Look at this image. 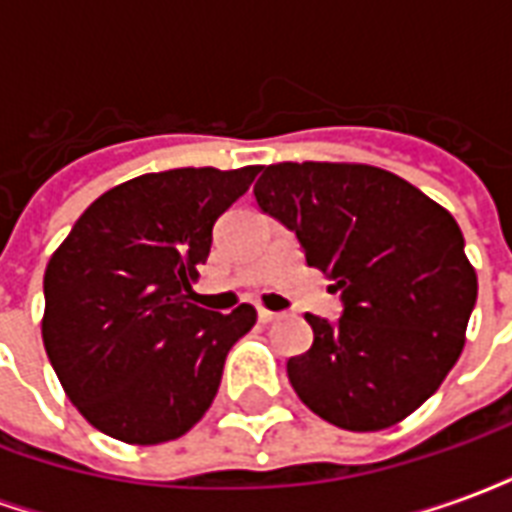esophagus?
<instances>
[{
	"label": "esophagus",
	"instance_id": "34e87169",
	"mask_svg": "<svg viewBox=\"0 0 512 512\" xmlns=\"http://www.w3.org/2000/svg\"><path fill=\"white\" fill-rule=\"evenodd\" d=\"M277 318H279L277 312L263 310V307H260V310H257V321H260V323H271V321H277Z\"/></svg>",
	"mask_w": 512,
	"mask_h": 512
}]
</instances>
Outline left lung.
<instances>
[{
    "instance_id": "obj_1",
    "label": "left lung",
    "mask_w": 512,
    "mask_h": 512,
    "mask_svg": "<svg viewBox=\"0 0 512 512\" xmlns=\"http://www.w3.org/2000/svg\"><path fill=\"white\" fill-rule=\"evenodd\" d=\"M255 200L296 233L307 266L343 301L340 321L304 315L315 340L288 362L301 403L356 433L397 425L439 389L466 343L477 274L458 222L367 164H271Z\"/></svg>"
}]
</instances>
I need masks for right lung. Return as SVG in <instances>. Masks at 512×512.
<instances>
[{"label": "right lung", "mask_w": 512, "mask_h": 512, "mask_svg": "<svg viewBox=\"0 0 512 512\" xmlns=\"http://www.w3.org/2000/svg\"><path fill=\"white\" fill-rule=\"evenodd\" d=\"M260 167L150 172L101 194L51 255L43 345L65 395L93 428L161 444L202 419L224 359L257 321L191 304L213 224Z\"/></svg>", "instance_id": "right-lung-1"}]
</instances>
